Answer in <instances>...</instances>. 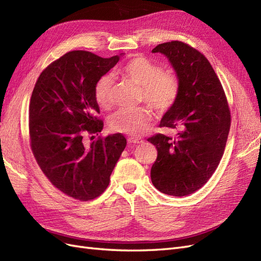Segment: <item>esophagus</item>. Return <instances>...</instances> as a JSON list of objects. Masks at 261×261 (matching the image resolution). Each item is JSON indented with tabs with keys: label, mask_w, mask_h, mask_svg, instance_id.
I'll return each mask as SVG.
<instances>
[{
	"label": "esophagus",
	"mask_w": 261,
	"mask_h": 261,
	"mask_svg": "<svg viewBox=\"0 0 261 261\" xmlns=\"http://www.w3.org/2000/svg\"><path fill=\"white\" fill-rule=\"evenodd\" d=\"M127 141L129 144H143L144 140L138 137H128Z\"/></svg>",
	"instance_id": "obj_1"
}]
</instances>
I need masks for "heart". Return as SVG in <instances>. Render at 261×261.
<instances>
[{"label": "heart", "mask_w": 261, "mask_h": 261, "mask_svg": "<svg viewBox=\"0 0 261 261\" xmlns=\"http://www.w3.org/2000/svg\"><path fill=\"white\" fill-rule=\"evenodd\" d=\"M117 73L138 86H141L140 99L156 112L170 110L178 98L179 78L172 69H162L151 59L136 55L120 67ZM113 80L110 75L101 76L94 85V99L101 108L112 103ZM153 118L151 110L147 107L121 109L110 118L113 132L130 136H140L147 132Z\"/></svg>", "instance_id": "b5f03b06"}]
</instances>
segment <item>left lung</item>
Here are the masks:
<instances>
[{"label": "left lung", "instance_id": "1", "mask_svg": "<svg viewBox=\"0 0 261 261\" xmlns=\"http://www.w3.org/2000/svg\"><path fill=\"white\" fill-rule=\"evenodd\" d=\"M153 53L167 57L179 78L178 98L160 127L177 128V137L148 138L158 150L151 181L163 194L183 197L198 191L223 155L231 113L215 69L202 53L181 41L158 44Z\"/></svg>", "mask_w": 261, "mask_h": 261}]
</instances>
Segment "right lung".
<instances>
[{
  "instance_id": "add662e5",
  "label": "right lung",
  "mask_w": 261,
  "mask_h": 261,
  "mask_svg": "<svg viewBox=\"0 0 261 261\" xmlns=\"http://www.w3.org/2000/svg\"><path fill=\"white\" fill-rule=\"evenodd\" d=\"M118 61V55L70 51L43 69L31 94L29 137L36 161L52 185L81 201L106 191L126 147L122 134L99 135L103 122L94 99L97 81Z\"/></svg>"
}]
</instances>
